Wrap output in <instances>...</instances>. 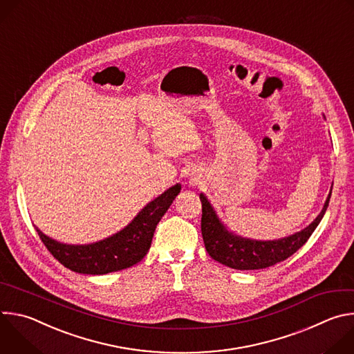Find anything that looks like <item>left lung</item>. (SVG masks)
I'll return each instance as SVG.
<instances>
[{
  "mask_svg": "<svg viewBox=\"0 0 354 354\" xmlns=\"http://www.w3.org/2000/svg\"><path fill=\"white\" fill-rule=\"evenodd\" d=\"M330 194L332 190L328 194L322 212L307 228L274 241H254L228 231L217 217L207 197L201 193V235L206 250L214 261L236 270L265 269L286 261L313 235L328 209Z\"/></svg>",
  "mask_w": 354,
  "mask_h": 354,
  "instance_id": "left-lung-1",
  "label": "left lung"
}]
</instances>
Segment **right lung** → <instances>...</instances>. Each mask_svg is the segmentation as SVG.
<instances>
[{
  "label": "right lung",
  "instance_id": "1",
  "mask_svg": "<svg viewBox=\"0 0 354 354\" xmlns=\"http://www.w3.org/2000/svg\"><path fill=\"white\" fill-rule=\"evenodd\" d=\"M180 192V185L165 190L118 234L88 245H67L44 235L36 228L41 242L63 266L82 274H106L138 263L151 246L157 224Z\"/></svg>",
  "mask_w": 354,
  "mask_h": 354
}]
</instances>
